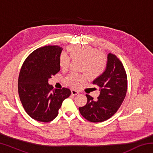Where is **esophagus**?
Returning <instances> with one entry per match:
<instances>
[{"instance_id": "34e87169", "label": "esophagus", "mask_w": 153, "mask_h": 153, "mask_svg": "<svg viewBox=\"0 0 153 153\" xmlns=\"http://www.w3.org/2000/svg\"><path fill=\"white\" fill-rule=\"evenodd\" d=\"M71 94L74 95V96H76V95L79 94V92H77V90H76L72 89V90H71Z\"/></svg>"}]
</instances>
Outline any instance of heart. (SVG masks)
<instances>
[{
	"mask_svg": "<svg viewBox=\"0 0 153 153\" xmlns=\"http://www.w3.org/2000/svg\"><path fill=\"white\" fill-rule=\"evenodd\" d=\"M67 53L71 59H82L81 70L86 72L90 79L99 77L105 71L107 59L101 52L97 48L88 45L69 46L67 48ZM70 59L66 54L61 53L59 56V64L61 68L66 69L69 67ZM87 79L86 73H71L65 79L67 85L72 88H76L81 82Z\"/></svg>",
	"mask_w": 153,
	"mask_h": 153,
	"instance_id": "heart-1",
	"label": "heart"
}]
</instances>
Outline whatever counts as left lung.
I'll use <instances>...</instances> for the list:
<instances>
[{
    "label": "left lung",
    "instance_id": "left-lung-1",
    "mask_svg": "<svg viewBox=\"0 0 153 153\" xmlns=\"http://www.w3.org/2000/svg\"><path fill=\"white\" fill-rule=\"evenodd\" d=\"M98 86L100 95L94 100L86 94V105L79 108L81 115L90 122H102L117 112L126 97L128 89L126 72L120 59L108 53L104 72L92 82Z\"/></svg>",
    "mask_w": 153,
    "mask_h": 153
}]
</instances>
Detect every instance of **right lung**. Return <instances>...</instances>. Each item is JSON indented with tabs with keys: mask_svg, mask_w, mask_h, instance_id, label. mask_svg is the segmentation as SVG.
<instances>
[{
	"mask_svg": "<svg viewBox=\"0 0 153 153\" xmlns=\"http://www.w3.org/2000/svg\"><path fill=\"white\" fill-rule=\"evenodd\" d=\"M63 48L46 46L36 49L25 59L18 79V92L25 111L33 120L49 122L58 115L62 102L71 94L68 88L53 89L48 79L60 71Z\"/></svg>",
	"mask_w": 153,
	"mask_h": 153,
	"instance_id": "right-lung-1",
	"label": "right lung"
}]
</instances>
